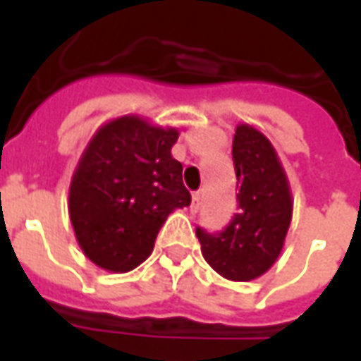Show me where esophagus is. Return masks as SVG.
I'll return each instance as SVG.
<instances>
[{
	"label": "esophagus",
	"mask_w": 361,
	"mask_h": 361,
	"mask_svg": "<svg viewBox=\"0 0 361 361\" xmlns=\"http://www.w3.org/2000/svg\"><path fill=\"white\" fill-rule=\"evenodd\" d=\"M199 204H201V193H193V197H191V209L197 211V209H199Z\"/></svg>",
	"instance_id": "obj_1"
}]
</instances>
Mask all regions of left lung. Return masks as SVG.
Here are the masks:
<instances>
[{
  "label": "left lung",
  "instance_id": "left-lung-1",
  "mask_svg": "<svg viewBox=\"0 0 361 361\" xmlns=\"http://www.w3.org/2000/svg\"><path fill=\"white\" fill-rule=\"evenodd\" d=\"M232 158L238 178V212L220 232L197 228L204 261L228 280H253L279 259L290 220L292 193L279 154L265 135L235 127Z\"/></svg>",
  "mask_w": 361,
  "mask_h": 361
}]
</instances>
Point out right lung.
I'll return each instance as SVG.
<instances>
[{"mask_svg": "<svg viewBox=\"0 0 361 361\" xmlns=\"http://www.w3.org/2000/svg\"><path fill=\"white\" fill-rule=\"evenodd\" d=\"M180 131L139 116L104 123L69 188V216L82 253L100 269L133 271L154 250L168 214L191 203L172 157Z\"/></svg>", "mask_w": 361, "mask_h": 361, "instance_id": "add662e5", "label": "right lung"}]
</instances>
